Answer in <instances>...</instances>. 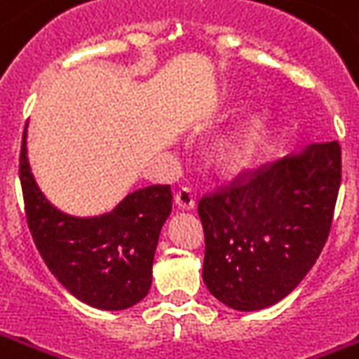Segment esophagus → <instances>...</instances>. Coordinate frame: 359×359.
<instances>
[{
    "instance_id": "esophagus-1",
    "label": "esophagus",
    "mask_w": 359,
    "mask_h": 359,
    "mask_svg": "<svg viewBox=\"0 0 359 359\" xmlns=\"http://www.w3.org/2000/svg\"><path fill=\"white\" fill-rule=\"evenodd\" d=\"M175 204L179 210H194V205H196V196H194V192H192V188L182 187L175 194Z\"/></svg>"
}]
</instances>
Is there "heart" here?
I'll return each instance as SVG.
<instances>
[{
  "instance_id": "obj_1",
  "label": "heart",
  "mask_w": 359,
  "mask_h": 359,
  "mask_svg": "<svg viewBox=\"0 0 359 359\" xmlns=\"http://www.w3.org/2000/svg\"><path fill=\"white\" fill-rule=\"evenodd\" d=\"M223 154L233 163L249 161L250 155H252V134L239 137V140H233L231 144L225 145Z\"/></svg>"
}]
</instances>
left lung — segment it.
<instances>
[{"mask_svg":"<svg viewBox=\"0 0 359 359\" xmlns=\"http://www.w3.org/2000/svg\"><path fill=\"white\" fill-rule=\"evenodd\" d=\"M340 179V145L325 142L202 198V278L215 299L258 311L292 293L327 243Z\"/></svg>","mask_w":359,"mask_h":359,"instance_id":"1","label":"left lung"}]
</instances>
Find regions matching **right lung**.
I'll list each match as a JSON object with an SVG mask.
<instances>
[{
  "mask_svg": "<svg viewBox=\"0 0 359 359\" xmlns=\"http://www.w3.org/2000/svg\"><path fill=\"white\" fill-rule=\"evenodd\" d=\"M19 177L32 239L57 282L95 309L122 311L142 302L151 287L159 233L171 214V187L140 188L109 214H66L50 204L32 177L27 128Z\"/></svg>",
  "mask_w": 359,
  "mask_h": 359,
  "instance_id": "obj_1",
  "label": "right lung"
}]
</instances>
